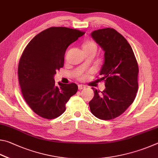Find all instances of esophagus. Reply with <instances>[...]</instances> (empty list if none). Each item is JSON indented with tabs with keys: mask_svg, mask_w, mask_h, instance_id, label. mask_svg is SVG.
<instances>
[{
	"mask_svg": "<svg viewBox=\"0 0 158 158\" xmlns=\"http://www.w3.org/2000/svg\"><path fill=\"white\" fill-rule=\"evenodd\" d=\"M86 87L85 86V85H78V89L81 90V89H83L85 88Z\"/></svg>",
	"mask_w": 158,
	"mask_h": 158,
	"instance_id": "obj_1",
	"label": "esophagus"
}]
</instances>
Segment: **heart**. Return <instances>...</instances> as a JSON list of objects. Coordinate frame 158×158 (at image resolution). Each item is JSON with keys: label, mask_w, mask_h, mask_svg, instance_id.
Segmentation results:
<instances>
[{"label": "heart", "mask_w": 158, "mask_h": 158, "mask_svg": "<svg viewBox=\"0 0 158 158\" xmlns=\"http://www.w3.org/2000/svg\"><path fill=\"white\" fill-rule=\"evenodd\" d=\"M83 50L84 51H94L96 52L97 51V46L92 41H87L83 44ZM89 72H83L80 71L77 74V78L81 80V81H84L87 77Z\"/></svg>", "instance_id": "heart-1"}]
</instances>
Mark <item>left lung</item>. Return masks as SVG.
I'll return each mask as SVG.
<instances>
[{
  "label": "left lung",
  "mask_w": 158,
  "mask_h": 158,
  "mask_svg": "<svg viewBox=\"0 0 158 158\" xmlns=\"http://www.w3.org/2000/svg\"><path fill=\"white\" fill-rule=\"evenodd\" d=\"M91 36L105 51L100 76L106 89L100 92L92 88L94 96L89 103L90 110L100 119L111 120L133 103L138 89L139 68L131 45L117 30L99 29Z\"/></svg>",
  "instance_id": "obj_1"
}]
</instances>
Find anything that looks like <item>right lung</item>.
Listing matches in <instances>:
<instances>
[{
    "label": "right lung",
    "instance_id": "add662e5",
    "mask_svg": "<svg viewBox=\"0 0 158 158\" xmlns=\"http://www.w3.org/2000/svg\"><path fill=\"white\" fill-rule=\"evenodd\" d=\"M84 32L65 27H51L27 44L19 62V85L25 101L33 112L52 119L63 114L65 105L77 91L75 83L55 85L54 76L63 67L66 48Z\"/></svg>",
    "mask_w": 158,
    "mask_h": 158
}]
</instances>
